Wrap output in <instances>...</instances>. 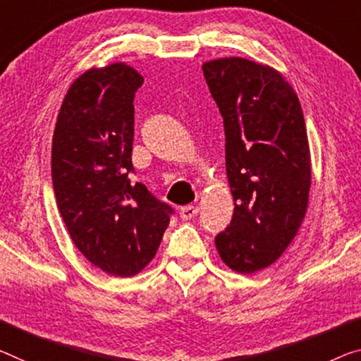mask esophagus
<instances>
[{
    "label": "esophagus",
    "mask_w": 361,
    "mask_h": 361,
    "mask_svg": "<svg viewBox=\"0 0 361 361\" xmlns=\"http://www.w3.org/2000/svg\"><path fill=\"white\" fill-rule=\"evenodd\" d=\"M197 213H198V208L197 207H192V204H187V207H182L180 208V218L184 219V221L195 218Z\"/></svg>",
    "instance_id": "esophagus-1"
}]
</instances>
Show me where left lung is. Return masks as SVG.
I'll list each match as a JSON object with an SVG mask.
<instances>
[{"label":"left lung","instance_id":"left-lung-1","mask_svg":"<svg viewBox=\"0 0 361 361\" xmlns=\"http://www.w3.org/2000/svg\"><path fill=\"white\" fill-rule=\"evenodd\" d=\"M224 121L231 224L214 238L240 274L273 264L297 235L312 185L310 147L297 93L279 72L243 58L203 64Z\"/></svg>","mask_w":361,"mask_h":361}]
</instances>
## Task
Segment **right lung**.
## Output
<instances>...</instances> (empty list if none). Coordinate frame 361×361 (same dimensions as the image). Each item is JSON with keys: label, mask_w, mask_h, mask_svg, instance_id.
I'll return each mask as SVG.
<instances>
[{"label": "right lung", "mask_w": 361, "mask_h": 361, "mask_svg": "<svg viewBox=\"0 0 361 361\" xmlns=\"http://www.w3.org/2000/svg\"><path fill=\"white\" fill-rule=\"evenodd\" d=\"M143 77L124 63L90 69L61 104L51 148L54 197L80 253L130 277L152 262L173 207L130 179L134 97Z\"/></svg>", "instance_id": "obj_1"}]
</instances>
